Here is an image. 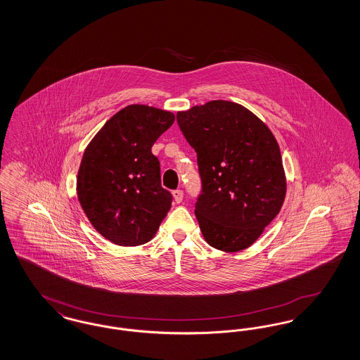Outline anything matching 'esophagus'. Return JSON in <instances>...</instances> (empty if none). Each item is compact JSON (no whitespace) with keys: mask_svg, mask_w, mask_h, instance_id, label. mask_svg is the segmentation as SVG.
<instances>
[{"mask_svg":"<svg viewBox=\"0 0 360 360\" xmlns=\"http://www.w3.org/2000/svg\"><path fill=\"white\" fill-rule=\"evenodd\" d=\"M172 197H174V201L176 204H181L182 200H184V191L182 190H174L172 191Z\"/></svg>","mask_w":360,"mask_h":360,"instance_id":"1","label":"esophagus"}]
</instances>
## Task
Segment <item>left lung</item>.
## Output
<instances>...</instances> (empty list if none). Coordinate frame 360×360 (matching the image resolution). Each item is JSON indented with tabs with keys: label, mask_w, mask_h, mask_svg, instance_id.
<instances>
[{
	"label": "left lung",
	"mask_w": 360,
	"mask_h": 360,
	"mask_svg": "<svg viewBox=\"0 0 360 360\" xmlns=\"http://www.w3.org/2000/svg\"><path fill=\"white\" fill-rule=\"evenodd\" d=\"M176 121L197 153L202 191L194 212L206 243L225 252L248 248L286 195L274 135L251 110L224 100L178 112Z\"/></svg>",
	"instance_id": "8db88e82"
}]
</instances>
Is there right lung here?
I'll use <instances>...</instances> for the list:
<instances>
[{"label": "right lung", "instance_id": "obj_1", "mask_svg": "<svg viewBox=\"0 0 360 360\" xmlns=\"http://www.w3.org/2000/svg\"><path fill=\"white\" fill-rule=\"evenodd\" d=\"M175 120L172 112L128 105L103 124L81 160L77 194L86 217L105 239L135 247L153 239L172 207L151 153Z\"/></svg>", "mask_w": 360, "mask_h": 360}]
</instances>
